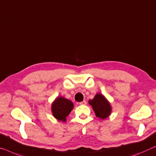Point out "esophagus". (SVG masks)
Masks as SVG:
<instances>
[{
    "mask_svg": "<svg viewBox=\"0 0 156 156\" xmlns=\"http://www.w3.org/2000/svg\"><path fill=\"white\" fill-rule=\"evenodd\" d=\"M79 104H80V105H86V104H87V102H86V101H81V102H80V103H79Z\"/></svg>",
    "mask_w": 156,
    "mask_h": 156,
    "instance_id": "1",
    "label": "esophagus"
}]
</instances>
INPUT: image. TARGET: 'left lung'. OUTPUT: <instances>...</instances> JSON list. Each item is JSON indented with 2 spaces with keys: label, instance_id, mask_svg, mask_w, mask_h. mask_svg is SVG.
Here are the masks:
<instances>
[{
  "label": "left lung",
  "instance_id": "obj_1",
  "mask_svg": "<svg viewBox=\"0 0 156 156\" xmlns=\"http://www.w3.org/2000/svg\"><path fill=\"white\" fill-rule=\"evenodd\" d=\"M89 104L91 105L97 117L104 119L108 118L112 112V106L104 95L97 93L93 99L89 100Z\"/></svg>",
  "mask_w": 156,
  "mask_h": 156
}]
</instances>
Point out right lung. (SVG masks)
Masks as SVG:
<instances>
[{"mask_svg": "<svg viewBox=\"0 0 156 156\" xmlns=\"http://www.w3.org/2000/svg\"><path fill=\"white\" fill-rule=\"evenodd\" d=\"M74 107L70 100L63 96L57 97L51 104V112L57 120L65 122L66 117L70 114Z\"/></svg>", "mask_w": 156, "mask_h": 156, "instance_id": "obj_1", "label": "right lung"}]
</instances>
